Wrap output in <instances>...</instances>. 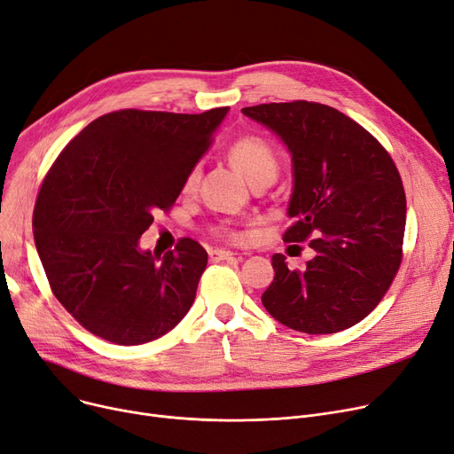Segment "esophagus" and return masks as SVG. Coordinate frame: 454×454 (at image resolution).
Segmentation results:
<instances>
[{
	"mask_svg": "<svg viewBox=\"0 0 454 454\" xmlns=\"http://www.w3.org/2000/svg\"><path fill=\"white\" fill-rule=\"evenodd\" d=\"M208 256H210V261H214V262L229 261V258H236V254L232 251H225V249H210Z\"/></svg>",
	"mask_w": 454,
	"mask_h": 454,
	"instance_id": "esophagus-1",
	"label": "esophagus"
}]
</instances>
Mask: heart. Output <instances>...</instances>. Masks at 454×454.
<instances>
[{
    "instance_id": "b5f03b06",
    "label": "heart",
    "mask_w": 454,
    "mask_h": 454,
    "mask_svg": "<svg viewBox=\"0 0 454 454\" xmlns=\"http://www.w3.org/2000/svg\"><path fill=\"white\" fill-rule=\"evenodd\" d=\"M227 157L231 164L239 169L251 184L264 183V181L273 183V179L277 177L278 159L275 155V151L261 138L256 137L239 138L229 145ZM198 181H200V169L193 168L190 169V174L184 179V190L186 192L193 190ZM223 232L232 236L231 231H223Z\"/></svg>"
}]
</instances>
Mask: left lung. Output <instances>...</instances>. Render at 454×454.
I'll list each match as a JSON object with an SVG mask.
<instances>
[{
    "instance_id": "8db88e82",
    "label": "left lung",
    "mask_w": 454,
    "mask_h": 454,
    "mask_svg": "<svg viewBox=\"0 0 454 454\" xmlns=\"http://www.w3.org/2000/svg\"><path fill=\"white\" fill-rule=\"evenodd\" d=\"M292 155L294 225L285 242H305L314 258L290 270L271 256L264 309L283 325L333 334L356 325L382 299L401 264L406 198L387 151L333 106L294 101L246 106Z\"/></svg>"
}]
</instances>
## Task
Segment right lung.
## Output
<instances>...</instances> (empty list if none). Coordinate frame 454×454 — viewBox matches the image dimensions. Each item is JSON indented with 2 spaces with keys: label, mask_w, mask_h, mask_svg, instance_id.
Here are the masks:
<instances>
[{
  "label": "right lung",
  "mask_w": 454,
  "mask_h": 454,
  "mask_svg": "<svg viewBox=\"0 0 454 454\" xmlns=\"http://www.w3.org/2000/svg\"><path fill=\"white\" fill-rule=\"evenodd\" d=\"M227 113L105 114L51 166L35 203V246L55 297L86 331L140 345L193 305L207 251L183 239L160 256L140 236L176 203Z\"/></svg>",
  "instance_id": "1"
}]
</instances>
